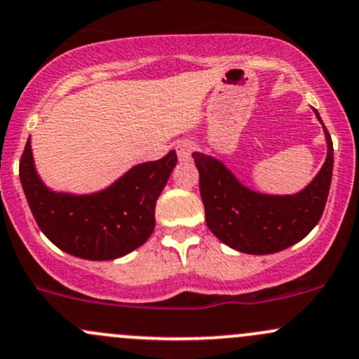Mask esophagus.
Masks as SVG:
<instances>
[{"label": "esophagus", "instance_id": "obj_1", "mask_svg": "<svg viewBox=\"0 0 359 359\" xmlns=\"http://www.w3.org/2000/svg\"><path fill=\"white\" fill-rule=\"evenodd\" d=\"M192 151H194V142L189 141V139H182V141L177 142V154H179V160H189Z\"/></svg>", "mask_w": 359, "mask_h": 359}]
</instances>
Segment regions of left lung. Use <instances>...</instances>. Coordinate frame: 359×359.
Wrapping results in <instances>:
<instances>
[{
	"instance_id": "left-lung-1",
	"label": "left lung",
	"mask_w": 359,
	"mask_h": 359,
	"mask_svg": "<svg viewBox=\"0 0 359 359\" xmlns=\"http://www.w3.org/2000/svg\"><path fill=\"white\" fill-rule=\"evenodd\" d=\"M316 118L323 126L318 111ZM327 158L315 179L296 194H263L239 182L217 158L192 153L206 225L229 248L248 255H271L299 243L318 224L329 198L334 146L323 126Z\"/></svg>"
}]
</instances>
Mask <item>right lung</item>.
I'll use <instances>...</instances> for the list:
<instances>
[{"label": "right lung", "instance_id": "add662e5", "mask_svg": "<svg viewBox=\"0 0 359 359\" xmlns=\"http://www.w3.org/2000/svg\"><path fill=\"white\" fill-rule=\"evenodd\" d=\"M177 165L175 151L132 167L93 194L51 191L34 165L30 137L20 160V182L44 236L72 256L108 262L129 255L154 230V206Z\"/></svg>", "mask_w": 359, "mask_h": 359}]
</instances>
